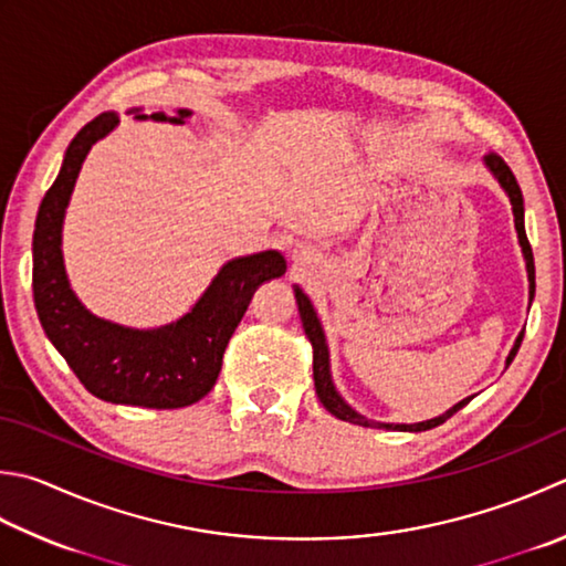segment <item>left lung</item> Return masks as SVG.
I'll return each instance as SVG.
<instances>
[{
  "label": "left lung",
  "instance_id": "8db88e82",
  "mask_svg": "<svg viewBox=\"0 0 566 566\" xmlns=\"http://www.w3.org/2000/svg\"><path fill=\"white\" fill-rule=\"evenodd\" d=\"M485 166H489V171L495 176V181L503 186V191L511 198V206H513V216H515V230H517V240H520V248H523L525 254V268H527V282H530V302H533L535 296V260H533V248H530L527 235H525V208H523V191H520V186L515 181V176L511 171V166H507L497 154H489V157L483 159ZM294 296H296V304H298V316H302V326H304V334L306 338L312 340V348H314V387H316V395L321 405H324L331 415L343 419V422H350V424H360V427H385V429H400V431H427V429H434L439 424H444L451 415H457L461 407H467L471 402V397L467 400H461L459 405H453L451 409H447L444 415H439L434 419H427V422H417V424H380V422H373V419L358 415L356 409H353L343 397L336 392V385L331 380V363H328V346H326V336H324V328H321V321L314 312L312 302H308V296L294 286ZM525 331H520V336L515 338V346L513 350L507 353V360L505 365H511L515 353L520 348V343H523Z\"/></svg>",
  "mask_w": 566,
  "mask_h": 566
}]
</instances>
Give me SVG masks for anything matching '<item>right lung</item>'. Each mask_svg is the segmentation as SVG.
I'll return each instance as SVG.
<instances>
[{"mask_svg":"<svg viewBox=\"0 0 566 566\" xmlns=\"http://www.w3.org/2000/svg\"><path fill=\"white\" fill-rule=\"evenodd\" d=\"M137 119L184 125L191 109ZM115 113L97 115L69 144L63 166L43 196L33 228V304L49 340L75 378L113 405L179 409L206 397L218 380L223 353L254 290L286 272L282 252L264 250L226 262L191 312L159 328H129L87 312L65 274L61 232L81 166L97 139L117 127Z\"/></svg>","mask_w":566,"mask_h":566,"instance_id":"obj_1","label":"right lung"}]
</instances>
